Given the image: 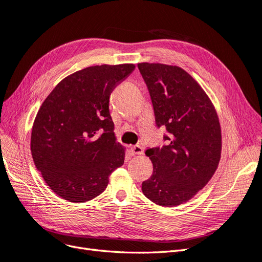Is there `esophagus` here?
Instances as JSON below:
<instances>
[{"label":"esophagus","mask_w":262,"mask_h":262,"mask_svg":"<svg viewBox=\"0 0 262 262\" xmlns=\"http://www.w3.org/2000/svg\"><path fill=\"white\" fill-rule=\"evenodd\" d=\"M130 151L132 155H142L144 152V148L140 145H134L130 147Z\"/></svg>","instance_id":"34e87169"}]
</instances>
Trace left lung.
Returning <instances> with one entry per match:
<instances>
[{
	"label": "left lung",
	"instance_id": "1",
	"mask_svg": "<svg viewBox=\"0 0 262 262\" xmlns=\"http://www.w3.org/2000/svg\"><path fill=\"white\" fill-rule=\"evenodd\" d=\"M166 145L146 150L151 177L142 183L148 200L174 207L208 183L221 156V129L209 97L185 70L164 64H138Z\"/></svg>",
	"mask_w": 262,
	"mask_h": 262
}]
</instances>
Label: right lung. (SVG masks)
Returning a JSON list of instances; mask_svg holds the SVG:
<instances>
[{"label":"right lung","instance_id":"obj_1","mask_svg":"<svg viewBox=\"0 0 262 262\" xmlns=\"http://www.w3.org/2000/svg\"><path fill=\"white\" fill-rule=\"evenodd\" d=\"M133 64L88 67L66 77L45 98L31 132V154L45 183L59 197L84 203L102 194L124 162L110 113L115 86Z\"/></svg>","mask_w":262,"mask_h":262}]
</instances>
